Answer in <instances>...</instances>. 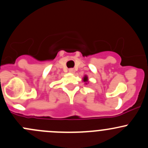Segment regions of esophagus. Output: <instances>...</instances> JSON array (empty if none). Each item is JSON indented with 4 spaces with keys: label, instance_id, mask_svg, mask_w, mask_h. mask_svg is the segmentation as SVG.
Wrapping results in <instances>:
<instances>
[{
    "label": "esophagus",
    "instance_id": "1",
    "mask_svg": "<svg viewBox=\"0 0 148 148\" xmlns=\"http://www.w3.org/2000/svg\"><path fill=\"white\" fill-rule=\"evenodd\" d=\"M68 71H69V73H75V69H73V68H70V69L68 70Z\"/></svg>",
    "mask_w": 148,
    "mask_h": 148
}]
</instances>
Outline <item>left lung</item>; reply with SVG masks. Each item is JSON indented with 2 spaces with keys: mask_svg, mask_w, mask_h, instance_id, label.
<instances>
[{
  "mask_svg": "<svg viewBox=\"0 0 148 148\" xmlns=\"http://www.w3.org/2000/svg\"><path fill=\"white\" fill-rule=\"evenodd\" d=\"M83 82H85V84H87V82L88 81V76H87V75H85L84 77H83Z\"/></svg>",
  "mask_w": 148,
  "mask_h": 148,
  "instance_id": "left-lung-1",
  "label": "left lung"
}]
</instances>
